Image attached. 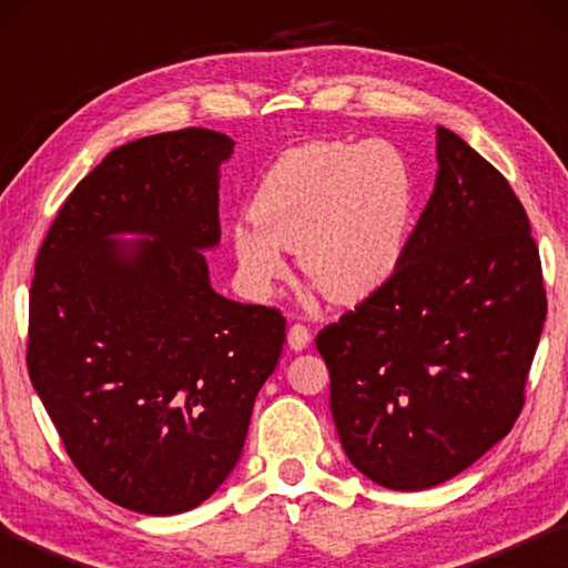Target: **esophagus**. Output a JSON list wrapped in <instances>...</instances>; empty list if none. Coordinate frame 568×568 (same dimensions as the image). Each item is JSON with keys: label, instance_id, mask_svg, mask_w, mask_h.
I'll use <instances>...</instances> for the list:
<instances>
[{"label": "esophagus", "instance_id": "esophagus-1", "mask_svg": "<svg viewBox=\"0 0 568 568\" xmlns=\"http://www.w3.org/2000/svg\"><path fill=\"white\" fill-rule=\"evenodd\" d=\"M307 343H311V331H307L303 323L291 325V331H287V345H291L293 351H303L307 348Z\"/></svg>", "mask_w": 568, "mask_h": 568}]
</instances>
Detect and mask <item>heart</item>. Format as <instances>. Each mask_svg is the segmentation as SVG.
<instances>
[{"instance_id":"1","label":"heart","mask_w":568,"mask_h":568,"mask_svg":"<svg viewBox=\"0 0 568 568\" xmlns=\"http://www.w3.org/2000/svg\"><path fill=\"white\" fill-rule=\"evenodd\" d=\"M416 210L408 160L390 142H307L285 150L250 197V217L230 227L240 285L271 297L285 253L338 303L363 301L388 283Z\"/></svg>"}]
</instances>
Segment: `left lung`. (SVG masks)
<instances>
[{"label":"left lung","mask_w":568,"mask_h":568,"mask_svg":"<svg viewBox=\"0 0 568 568\" xmlns=\"http://www.w3.org/2000/svg\"><path fill=\"white\" fill-rule=\"evenodd\" d=\"M388 283L315 338L341 444L393 491L454 478L514 428L546 321L526 210L456 132Z\"/></svg>","instance_id":"left-lung-1"}]
</instances>
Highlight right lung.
Wrapping results in <instances>:
<instances>
[{"label":"right lung","instance_id":"right-lung-1","mask_svg":"<svg viewBox=\"0 0 568 568\" xmlns=\"http://www.w3.org/2000/svg\"><path fill=\"white\" fill-rule=\"evenodd\" d=\"M235 142L187 128L112 150L57 213L34 265L27 368L77 470L138 514L190 511L235 468L285 318L227 301L217 178ZM132 232L152 241H114Z\"/></svg>","mask_w":568,"mask_h":568}]
</instances>
